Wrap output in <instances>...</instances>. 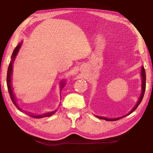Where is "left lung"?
<instances>
[{
    "label": "left lung",
    "instance_id": "obj_1",
    "mask_svg": "<svg viewBox=\"0 0 153 153\" xmlns=\"http://www.w3.org/2000/svg\"><path fill=\"white\" fill-rule=\"evenodd\" d=\"M141 76H142V92H141V95L140 97L138 99V101L137 102V104L136 105L135 107L133 108V109L131 110L130 112L129 113V114H130L133 112V111H135L136 109V108L138 107V105L140 104V102H142V98H143L144 92H145V89H146V73H145V69L144 68V67H142V70H141ZM128 114V115H129ZM126 115L123 116V117H117V118H113V119H108L107 117H99V116H97L98 118L100 119V120H104L106 121H117L118 120H120L122 117H126Z\"/></svg>",
    "mask_w": 153,
    "mask_h": 153
}]
</instances>
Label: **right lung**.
Returning a JSON list of instances; mask_svg holds the SVG:
<instances>
[{
    "mask_svg": "<svg viewBox=\"0 0 153 153\" xmlns=\"http://www.w3.org/2000/svg\"><path fill=\"white\" fill-rule=\"evenodd\" d=\"M22 42L19 43V45H18L16 47H15L13 52V54L11 56V60L9 63L8 70H7V88H8L9 93L10 94V97H11V99L12 100V102H13V104L16 106V107L18 108V109H19L20 111H21V108L19 107V106L17 105V102H16V98H15L13 92V89H12V86H11V85H12V84H11L12 77H12V73H13V62H14L15 59V57H16V56L17 55L18 52H19V48L21 47V46H22ZM61 85V89L63 88V86H65L64 82H62ZM56 111V110L52 111V112H48L46 113H44V114H42V115H32V114H31V113H29V114L27 113V114L29 116H30V117L38 119V118H43V117H50V116H51L52 115L55 114Z\"/></svg>",
    "mask_w": 153,
    "mask_h": 153,
    "instance_id": "obj_1",
    "label": "right lung"
}]
</instances>
